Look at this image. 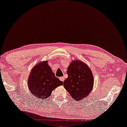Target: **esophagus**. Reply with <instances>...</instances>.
I'll return each mask as SVG.
<instances>
[{
  "label": "esophagus",
  "mask_w": 127,
  "mask_h": 127,
  "mask_svg": "<svg viewBox=\"0 0 127 127\" xmlns=\"http://www.w3.org/2000/svg\"><path fill=\"white\" fill-rule=\"evenodd\" d=\"M60 80L62 82H64V80H65V79H64V77H60Z\"/></svg>",
  "instance_id": "34e87169"
}]
</instances>
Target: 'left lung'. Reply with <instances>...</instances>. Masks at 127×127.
I'll return each mask as SVG.
<instances>
[{
  "mask_svg": "<svg viewBox=\"0 0 127 127\" xmlns=\"http://www.w3.org/2000/svg\"><path fill=\"white\" fill-rule=\"evenodd\" d=\"M68 77L64 86L75 100L87 96L93 88L94 77L88 65L79 60L71 62L67 67Z\"/></svg>",
  "mask_w": 127,
  "mask_h": 127,
  "instance_id": "8db88e82",
  "label": "left lung"
}]
</instances>
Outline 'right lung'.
<instances>
[{"mask_svg":"<svg viewBox=\"0 0 127 127\" xmlns=\"http://www.w3.org/2000/svg\"><path fill=\"white\" fill-rule=\"evenodd\" d=\"M62 85L63 82L55 77L47 61L34 66L28 80V86L31 93L38 99L49 98L53 90Z\"/></svg>","mask_w":127,"mask_h":127,"instance_id":"add662e5","label":"right lung"}]
</instances>
